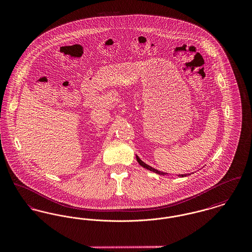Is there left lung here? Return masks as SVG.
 Instances as JSON below:
<instances>
[{"label":"left lung","mask_w":252,"mask_h":252,"mask_svg":"<svg viewBox=\"0 0 252 252\" xmlns=\"http://www.w3.org/2000/svg\"><path fill=\"white\" fill-rule=\"evenodd\" d=\"M136 159H137V162L143 167V168H145V169H147V170H149V171H151V172H154L155 174H160V175H166L167 173H163V172H160V171H158V170H156L155 168H153V167H151V166H149L148 164H146L145 162H143L140 158H139V156L138 155H136ZM191 174H178V177H184V176H187V175H190Z\"/></svg>","instance_id":"8db88e82"}]
</instances>
